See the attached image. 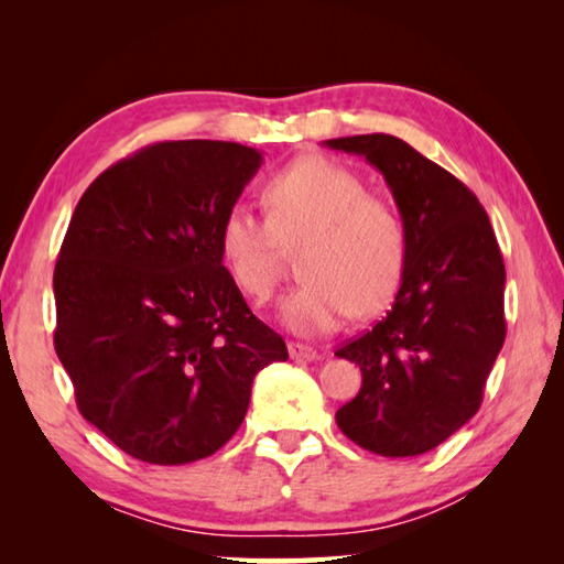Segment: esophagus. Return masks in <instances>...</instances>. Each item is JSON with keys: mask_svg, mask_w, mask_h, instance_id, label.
Returning <instances> with one entry per match:
<instances>
[{"mask_svg": "<svg viewBox=\"0 0 564 564\" xmlns=\"http://www.w3.org/2000/svg\"><path fill=\"white\" fill-rule=\"evenodd\" d=\"M289 352L293 360H318L321 358V352L316 348L305 346V343H299V340L289 343Z\"/></svg>", "mask_w": 564, "mask_h": 564, "instance_id": "1", "label": "esophagus"}]
</instances>
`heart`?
Masks as SVG:
<instances>
[{"label":"heart","instance_id":"1","mask_svg":"<svg viewBox=\"0 0 564 564\" xmlns=\"http://www.w3.org/2000/svg\"><path fill=\"white\" fill-rule=\"evenodd\" d=\"M265 216L236 204L218 246L243 295L265 303L279 289L289 251H299L301 283L281 303L299 333H330L350 313L376 316L403 279L408 234L388 198L368 194L362 178L326 156H303L265 181Z\"/></svg>","mask_w":564,"mask_h":564}]
</instances>
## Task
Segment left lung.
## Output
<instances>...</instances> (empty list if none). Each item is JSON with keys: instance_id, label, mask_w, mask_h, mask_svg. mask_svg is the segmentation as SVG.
<instances>
[{"instance_id": "obj_1", "label": "left lung", "mask_w": 564, "mask_h": 564, "mask_svg": "<svg viewBox=\"0 0 564 564\" xmlns=\"http://www.w3.org/2000/svg\"><path fill=\"white\" fill-rule=\"evenodd\" d=\"M386 176L408 234L393 308L336 350L362 386L336 413L343 435L383 457L433 451L470 420L505 343V263L490 218L451 171L390 133L328 139Z\"/></svg>"}]
</instances>
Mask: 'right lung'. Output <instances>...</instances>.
<instances>
[{"mask_svg":"<svg viewBox=\"0 0 564 564\" xmlns=\"http://www.w3.org/2000/svg\"><path fill=\"white\" fill-rule=\"evenodd\" d=\"M261 166L234 141H159L84 191L54 269V348L79 413L123 453L186 465L231 441L289 358L226 271L218 231Z\"/></svg>","mask_w":564,"mask_h":564,"instance_id":"right-lung-1","label":"right lung"}]
</instances>
